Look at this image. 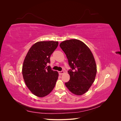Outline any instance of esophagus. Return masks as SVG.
Segmentation results:
<instances>
[{
	"label": "esophagus",
	"instance_id": "obj_1",
	"mask_svg": "<svg viewBox=\"0 0 121 121\" xmlns=\"http://www.w3.org/2000/svg\"><path fill=\"white\" fill-rule=\"evenodd\" d=\"M64 73H65V72L64 71H59L58 72V73H59V74L60 75H62V74H64Z\"/></svg>",
	"mask_w": 121,
	"mask_h": 121
}]
</instances>
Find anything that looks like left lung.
Instances as JSON below:
<instances>
[{"label": "left lung", "mask_w": 121, "mask_h": 121, "mask_svg": "<svg viewBox=\"0 0 121 121\" xmlns=\"http://www.w3.org/2000/svg\"><path fill=\"white\" fill-rule=\"evenodd\" d=\"M60 46L72 68L68 71L70 79L65 86L72 93L82 95L88 91L96 77L97 67L93 55L89 47L78 39L65 40Z\"/></svg>", "instance_id": "8db88e82"}]
</instances>
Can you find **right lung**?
Wrapping results in <instances>:
<instances>
[{"label": "right lung", "instance_id": "obj_1", "mask_svg": "<svg viewBox=\"0 0 121 121\" xmlns=\"http://www.w3.org/2000/svg\"><path fill=\"white\" fill-rule=\"evenodd\" d=\"M58 44V41H39L33 45L26 56L22 74L26 85L35 95L39 97L49 94L55 87L58 73L47 64Z\"/></svg>", "mask_w": 121, "mask_h": 121}]
</instances>
